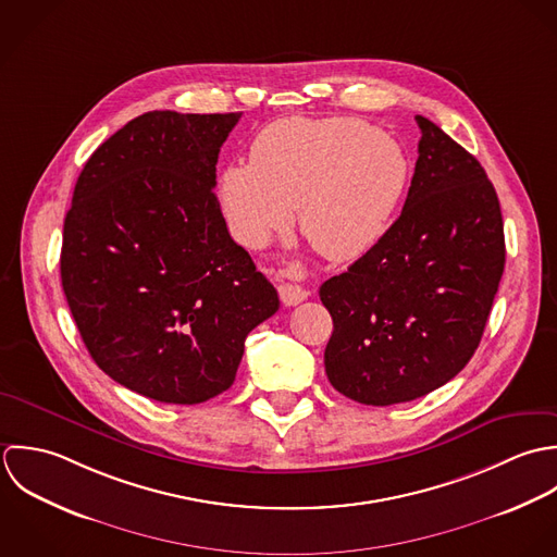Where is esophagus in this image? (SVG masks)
<instances>
[{"instance_id":"1","label":"esophagus","mask_w":557,"mask_h":557,"mask_svg":"<svg viewBox=\"0 0 557 557\" xmlns=\"http://www.w3.org/2000/svg\"><path fill=\"white\" fill-rule=\"evenodd\" d=\"M280 277H282V284L277 286V293H280V299L284 306H299L301 301L308 299V290L297 284L299 277H304V269L299 264H288L286 269L280 271ZM284 278H290V283H284Z\"/></svg>"}]
</instances>
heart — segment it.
<instances>
[{
	"label": "heart",
	"mask_w": 557,
	"mask_h": 557,
	"mask_svg": "<svg viewBox=\"0 0 557 557\" xmlns=\"http://www.w3.org/2000/svg\"><path fill=\"white\" fill-rule=\"evenodd\" d=\"M403 146L357 117H290L251 144L249 165L222 176V205L247 247L264 245L299 209V227L334 262L368 253L409 187Z\"/></svg>",
	"instance_id": "obj_1"
}]
</instances>
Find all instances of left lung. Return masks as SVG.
<instances>
[{
	"label": "left lung",
	"mask_w": 557,
	"mask_h": 557,
	"mask_svg": "<svg viewBox=\"0 0 557 557\" xmlns=\"http://www.w3.org/2000/svg\"><path fill=\"white\" fill-rule=\"evenodd\" d=\"M422 131L400 218L319 295L334 319L330 383L346 398L387 407L454 379L475 352L506 262L493 183L435 122Z\"/></svg>",
	"instance_id": "obj_1"
}]
</instances>
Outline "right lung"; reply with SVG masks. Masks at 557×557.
<instances>
[{
    "label": "right lung",
    "mask_w": 557,
    "mask_h": 557,
    "mask_svg": "<svg viewBox=\"0 0 557 557\" xmlns=\"http://www.w3.org/2000/svg\"><path fill=\"white\" fill-rule=\"evenodd\" d=\"M238 117L137 115L92 152L64 220L62 288L88 352L159 403L225 392L245 337L280 308L213 191Z\"/></svg>",
    "instance_id": "obj_1"
}]
</instances>
